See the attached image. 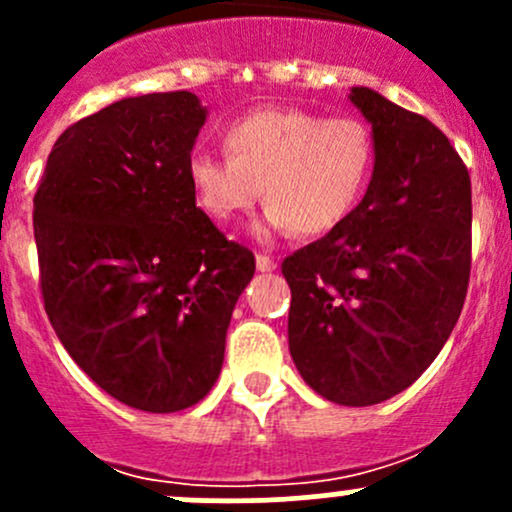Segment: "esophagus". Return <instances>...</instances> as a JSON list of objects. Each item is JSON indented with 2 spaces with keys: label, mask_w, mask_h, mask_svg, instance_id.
Masks as SVG:
<instances>
[{
  "label": "esophagus",
  "mask_w": 512,
  "mask_h": 512,
  "mask_svg": "<svg viewBox=\"0 0 512 512\" xmlns=\"http://www.w3.org/2000/svg\"><path fill=\"white\" fill-rule=\"evenodd\" d=\"M255 262H257V270H260V272H272V270H277L275 257H270V255H257Z\"/></svg>",
  "instance_id": "1"
}]
</instances>
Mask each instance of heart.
<instances>
[{
  "label": "heart",
  "mask_w": 512,
  "mask_h": 512,
  "mask_svg": "<svg viewBox=\"0 0 512 512\" xmlns=\"http://www.w3.org/2000/svg\"><path fill=\"white\" fill-rule=\"evenodd\" d=\"M227 158L195 153L188 180L213 223L230 225L265 193L262 232H332L359 205L374 170V138L354 116L260 108L225 128Z\"/></svg>",
  "instance_id": "heart-1"
}]
</instances>
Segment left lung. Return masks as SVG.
Returning a JSON list of instances; mask_svg holds the SVG:
<instances>
[{"mask_svg": "<svg viewBox=\"0 0 512 512\" xmlns=\"http://www.w3.org/2000/svg\"><path fill=\"white\" fill-rule=\"evenodd\" d=\"M374 173L342 225L282 262L289 354L327 401L371 406L409 389L451 337L471 277V175L428 118L366 86Z\"/></svg>", "mask_w": 512, "mask_h": 512, "instance_id": "8db88e82", "label": "left lung"}]
</instances>
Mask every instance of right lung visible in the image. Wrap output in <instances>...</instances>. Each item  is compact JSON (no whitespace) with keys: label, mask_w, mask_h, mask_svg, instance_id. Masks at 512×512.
<instances>
[{"label":"right lung","mask_w":512,"mask_h":512,"mask_svg":"<svg viewBox=\"0 0 512 512\" xmlns=\"http://www.w3.org/2000/svg\"><path fill=\"white\" fill-rule=\"evenodd\" d=\"M208 108L128 96L66 128L34 195L41 294L71 359L121 404L173 414L218 381L255 255L195 205Z\"/></svg>","instance_id":"right-lung-1"}]
</instances>
